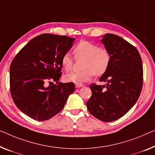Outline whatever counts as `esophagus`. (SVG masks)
I'll return each mask as SVG.
<instances>
[{
	"label": "esophagus",
	"mask_w": 155,
	"mask_h": 155,
	"mask_svg": "<svg viewBox=\"0 0 155 155\" xmlns=\"http://www.w3.org/2000/svg\"><path fill=\"white\" fill-rule=\"evenodd\" d=\"M84 86V85H76L75 87H77V88H80V87H81Z\"/></svg>",
	"instance_id": "1"
}]
</instances>
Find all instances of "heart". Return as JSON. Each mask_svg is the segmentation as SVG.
<instances>
[{
    "mask_svg": "<svg viewBox=\"0 0 155 155\" xmlns=\"http://www.w3.org/2000/svg\"><path fill=\"white\" fill-rule=\"evenodd\" d=\"M77 59L84 58L81 71H74L64 76V80L77 85H82L89 81L92 76L99 77L104 74L108 68L110 56L107 50L88 41H81L74 49ZM62 67L66 71L73 68L74 59L69 53H65L61 58Z\"/></svg>",
    "mask_w": 155,
    "mask_h": 155,
    "instance_id": "1",
    "label": "heart"
}]
</instances>
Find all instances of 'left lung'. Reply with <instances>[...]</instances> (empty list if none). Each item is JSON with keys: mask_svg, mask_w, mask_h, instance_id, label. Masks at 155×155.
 <instances>
[{"mask_svg": "<svg viewBox=\"0 0 155 155\" xmlns=\"http://www.w3.org/2000/svg\"><path fill=\"white\" fill-rule=\"evenodd\" d=\"M110 62L100 81L90 85L92 96L86 102L88 111L104 122H112L125 115L139 97L143 86L142 60L137 48L123 38L106 34L101 40Z\"/></svg>", "mask_w": 155, "mask_h": 155, "instance_id": "1", "label": "left lung"}]
</instances>
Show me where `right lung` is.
Instances as JSON below:
<instances>
[{"instance_id": "obj_1", "label": "right lung", "mask_w": 155, "mask_h": 155, "mask_svg": "<svg viewBox=\"0 0 155 155\" xmlns=\"http://www.w3.org/2000/svg\"><path fill=\"white\" fill-rule=\"evenodd\" d=\"M75 39L48 33L34 38L10 64V92L21 111L38 121L47 120L64 108L75 90L74 83L58 82L61 58ZM52 81L57 84H53ZM52 85L46 86L47 82Z\"/></svg>"}]
</instances>
